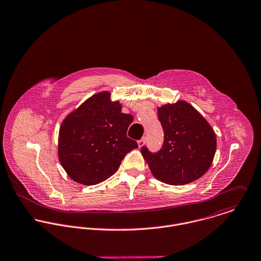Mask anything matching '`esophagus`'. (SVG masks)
I'll return each instance as SVG.
<instances>
[{
  "mask_svg": "<svg viewBox=\"0 0 261 261\" xmlns=\"http://www.w3.org/2000/svg\"><path fill=\"white\" fill-rule=\"evenodd\" d=\"M145 143H146V138L143 137L142 139H140V140L138 141V146H139V147H142Z\"/></svg>",
  "mask_w": 261,
  "mask_h": 261,
  "instance_id": "1",
  "label": "esophagus"
}]
</instances>
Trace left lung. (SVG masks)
Here are the masks:
<instances>
[{"label":"left lung","mask_w":261,"mask_h":261,"mask_svg":"<svg viewBox=\"0 0 261 261\" xmlns=\"http://www.w3.org/2000/svg\"><path fill=\"white\" fill-rule=\"evenodd\" d=\"M164 132L161 149L155 153L146 146L141 153L153 176L171 185L190 183L209 169L216 151V136L198 111L185 101L158 108Z\"/></svg>","instance_id":"obj_1"}]
</instances>
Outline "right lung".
Listing matches in <instances>:
<instances>
[{
	"mask_svg": "<svg viewBox=\"0 0 261 261\" xmlns=\"http://www.w3.org/2000/svg\"><path fill=\"white\" fill-rule=\"evenodd\" d=\"M133 116L121 112L109 92L93 95L63 121L59 132L61 165L76 182L95 185L115 173L125 155L138 147L127 137Z\"/></svg>",
	"mask_w": 261,
	"mask_h": 261,
	"instance_id": "right-lung-1",
	"label": "right lung"
}]
</instances>
